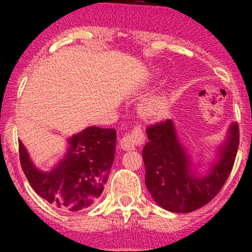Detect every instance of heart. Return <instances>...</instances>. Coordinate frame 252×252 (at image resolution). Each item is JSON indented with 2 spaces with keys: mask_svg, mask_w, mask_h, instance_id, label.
I'll return each instance as SVG.
<instances>
[{
  "mask_svg": "<svg viewBox=\"0 0 252 252\" xmlns=\"http://www.w3.org/2000/svg\"><path fill=\"white\" fill-rule=\"evenodd\" d=\"M144 108H146V106H144Z\"/></svg>",
  "mask_w": 252,
  "mask_h": 252,
  "instance_id": "heart-1",
  "label": "heart"
}]
</instances>
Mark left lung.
Segmentation results:
<instances>
[{"label":"left lung","mask_w":252,"mask_h":252,"mask_svg":"<svg viewBox=\"0 0 252 252\" xmlns=\"http://www.w3.org/2000/svg\"><path fill=\"white\" fill-rule=\"evenodd\" d=\"M63 159L42 171L34 165L22 140L19 139L20 162L33 190L50 203L72 211L91 206L103 191L116 153L114 129L88 126L67 139Z\"/></svg>","instance_id":"8db88e82"}]
</instances>
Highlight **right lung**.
I'll return each mask as SVG.
<instances>
[{"label":"right lung","mask_w":252,"mask_h":252,"mask_svg":"<svg viewBox=\"0 0 252 252\" xmlns=\"http://www.w3.org/2000/svg\"><path fill=\"white\" fill-rule=\"evenodd\" d=\"M147 134L149 142L142 150L146 186L160 207L176 213H189L206 206L219 193L237 156V125L230 126L219 161L203 178L191 173L186 150L178 141L171 120L149 126Z\"/></svg>","instance_id":"obj_1"}]
</instances>
